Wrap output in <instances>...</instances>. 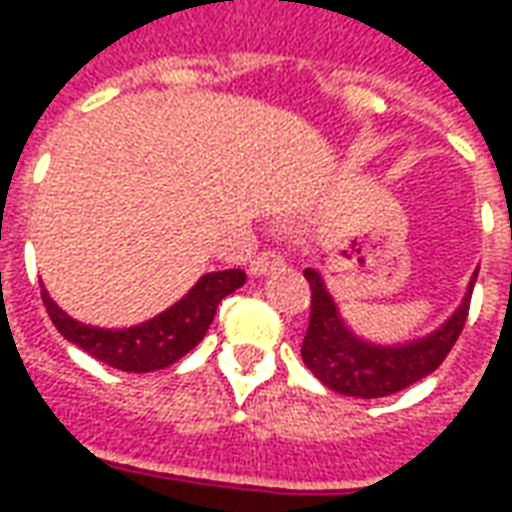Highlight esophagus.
Wrapping results in <instances>:
<instances>
[{
    "mask_svg": "<svg viewBox=\"0 0 512 512\" xmlns=\"http://www.w3.org/2000/svg\"><path fill=\"white\" fill-rule=\"evenodd\" d=\"M282 263H285V257L279 255V252H260V255H255V260H252L249 271H252L255 277H263V274L274 271V268H279Z\"/></svg>",
    "mask_w": 512,
    "mask_h": 512,
    "instance_id": "obj_1",
    "label": "esophagus"
}]
</instances>
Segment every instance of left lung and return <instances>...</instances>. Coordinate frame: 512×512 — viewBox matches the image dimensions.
<instances>
[{
  "label": "left lung",
  "mask_w": 512,
  "mask_h": 512,
  "mask_svg": "<svg viewBox=\"0 0 512 512\" xmlns=\"http://www.w3.org/2000/svg\"><path fill=\"white\" fill-rule=\"evenodd\" d=\"M477 271L469 279V288L458 310L452 312L439 329L408 343L378 345L359 337L343 321L340 307L332 299L321 274L315 268H307L304 277L310 282L312 304L310 326L301 343L304 365L310 367L323 386H329L337 395L365 397V400L395 395L400 389L417 384L447 359L458 334L463 332Z\"/></svg>",
  "instance_id": "1"
}]
</instances>
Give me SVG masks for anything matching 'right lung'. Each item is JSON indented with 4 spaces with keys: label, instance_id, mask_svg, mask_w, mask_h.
I'll use <instances>...</instances> for the list:
<instances>
[{
    "label": "right lung",
    "instance_id": "obj_1",
    "mask_svg": "<svg viewBox=\"0 0 512 512\" xmlns=\"http://www.w3.org/2000/svg\"><path fill=\"white\" fill-rule=\"evenodd\" d=\"M246 282L241 268H227V271H211L197 279V285L175 301L169 310L156 318L128 326V329H98L87 323L76 321L68 312H62L49 290H40L46 312L57 332L68 343L79 345L82 351L95 356L98 362L126 370V373H153L161 367H169L186 356L191 348H197L208 326L213 323L216 307L224 296H230Z\"/></svg>",
    "mask_w": 512,
    "mask_h": 512
}]
</instances>
